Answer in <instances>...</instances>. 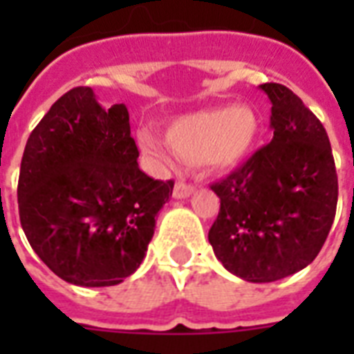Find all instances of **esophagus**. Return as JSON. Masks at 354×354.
I'll use <instances>...</instances> for the list:
<instances>
[{
    "instance_id": "esophagus-1",
    "label": "esophagus",
    "mask_w": 354,
    "mask_h": 354,
    "mask_svg": "<svg viewBox=\"0 0 354 354\" xmlns=\"http://www.w3.org/2000/svg\"><path fill=\"white\" fill-rule=\"evenodd\" d=\"M194 191V187L191 185V183H185V182H176V185H174V191H172V196L174 198H187V196H191Z\"/></svg>"
}]
</instances>
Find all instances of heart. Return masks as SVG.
Instances as JSON below:
<instances>
[{
    "mask_svg": "<svg viewBox=\"0 0 354 354\" xmlns=\"http://www.w3.org/2000/svg\"><path fill=\"white\" fill-rule=\"evenodd\" d=\"M259 136V119L248 106H221L172 119L165 138L172 152L189 163L226 169L252 150ZM141 149L165 156L160 141L149 132L138 136Z\"/></svg>",
    "mask_w": 354,
    "mask_h": 354,
    "instance_id": "obj_1",
    "label": "heart"
}]
</instances>
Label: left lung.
<instances>
[{
	"label": "left lung",
	"mask_w": 354,
	"mask_h": 354,
	"mask_svg": "<svg viewBox=\"0 0 354 354\" xmlns=\"http://www.w3.org/2000/svg\"><path fill=\"white\" fill-rule=\"evenodd\" d=\"M274 138L211 185L221 211L209 230L216 259L236 277L272 283L310 264L336 215L329 136L286 86L266 82Z\"/></svg>",
	"instance_id": "left-lung-1"
}]
</instances>
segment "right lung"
Instances as JSON below:
<instances>
[{
  "label": "right lung",
  "instance_id": "right-lung-1",
  "mask_svg": "<svg viewBox=\"0 0 354 354\" xmlns=\"http://www.w3.org/2000/svg\"><path fill=\"white\" fill-rule=\"evenodd\" d=\"M124 104L64 93L30 132L18 180L19 222L51 272L79 286L119 285L139 268L174 182L138 165Z\"/></svg>",
  "mask_w": 354,
  "mask_h": 354
}]
</instances>
